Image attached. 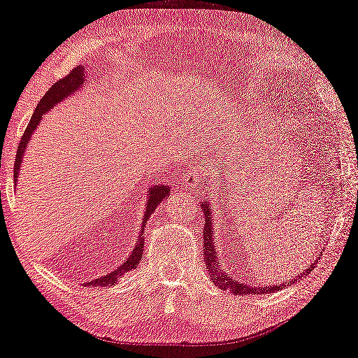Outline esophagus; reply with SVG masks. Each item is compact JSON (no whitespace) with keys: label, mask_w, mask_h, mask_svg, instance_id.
Instances as JSON below:
<instances>
[{"label":"esophagus","mask_w":358,"mask_h":358,"mask_svg":"<svg viewBox=\"0 0 358 358\" xmlns=\"http://www.w3.org/2000/svg\"><path fill=\"white\" fill-rule=\"evenodd\" d=\"M184 184L187 185L189 189H197L200 184H202V180L199 178V169L192 166V168H189L187 173L184 174Z\"/></svg>","instance_id":"esophagus-1"}]
</instances>
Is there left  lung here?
<instances>
[{"instance_id": "1", "label": "left lung", "mask_w": 358, "mask_h": 358, "mask_svg": "<svg viewBox=\"0 0 358 358\" xmlns=\"http://www.w3.org/2000/svg\"><path fill=\"white\" fill-rule=\"evenodd\" d=\"M212 205H210L207 200H203V202H200V210H202L203 215H205V224H203V259H205V264H207V268H208V275H210V280H212L215 285L218 288H222V290H229L234 295H249V293H252V295H256V293H273L277 290H280V285H272V287H249L248 283H241L239 280H234L233 277H229L228 272H224L218 266V257H217V248H215V243H213V222H212ZM313 268L315 267H308L303 271V273L300 275L292 278L290 285L292 283H295L296 280H300L301 277H305L310 273ZM287 283V282H285Z\"/></svg>"}]
</instances>
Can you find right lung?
I'll list each match as a JSON object with an SVG mask.
<instances>
[{
	"instance_id": "add662e5",
	"label": "right lung",
	"mask_w": 358,
	"mask_h": 358,
	"mask_svg": "<svg viewBox=\"0 0 358 358\" xmlns=\"http://www.w3.org/2000/svg\"><path fill=\"white\" fill-rule=\"evenodd\" d=\"M85 81H86V68L85 65H78L75 70H73L70 75L62 78L60 81H57L55 85H53L50 90L47 91V94L42 97L41 102H38L36 110H34L32 114V119L29 122L26 131H24L22 135V140L21 143L17 146V155H16V164H14V184H17V178H19V173H21V164H22V159H24V153H26L27 150V145L29 141H31L32 135H34V130L37 129L38 124H41L42 117L47 114L48 110L53 109L57 104H60L62 101H65L66 97H70L71 94H75L81 90L83 86H85ZM171 194V187L166 184H155L153 187H150L148 190V195H146V210H145V217L141 220V228H140V234L136 236V243L134 246V251L130 252V256L125 259L124 262L120 264L119 267L115 268V271H112L109 273H106V275L102 277H97L94 280H90L85 285H90V287H107V285H115L117 282L120 280L122 277L125 275L127 272L134 271L136 268V266L140 264V259L143 256V236H141V233L145 231V224L148 222V218L151 215L155 213V210L158 205L163 202V200L168 197Z\"/></svg>"
}]
</instances>
